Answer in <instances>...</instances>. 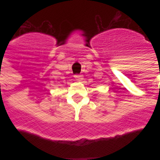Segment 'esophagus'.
Returning a JSON list of instances; mask_svg holds the SVG:
<instances>
[{
  "instance_id": "obj_1",
  "label": "esophagus",
  "mask_w": 160,
  "mask_h": 160,
  "mask_svg": "<svg viewBox=\"0 0 160 160\" xmlns=\"http://www.w3.org/2000/svg\"><path fill=\"white\" fill-rule=\"evenodd\" d=\"M74 77L76 78L77 80L79 81H83V75H80V74H77V75H74Z\"/></svg>"
}]
</instances>
